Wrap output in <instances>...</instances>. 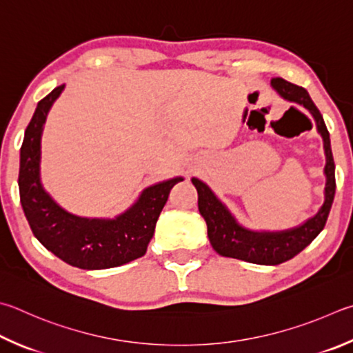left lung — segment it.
I'll return each mask as SVG.
<instances>
[{"label":"left lung","instance_id":"1","mask_svg":"<svg viewBox=\"0 0 353 353\" xmlns=\"http://www.w3.org/2000/svg\"><path fill=\"white\" fill-rule=\"evenodd\" d=\"M272 86L281 97L304 106L315 119L316 130L321 134L325 154V188L324 203L318 213L301 225L283 230V232H252L242 227L230 213L228 208L214 196L207 183L193 177L191 182L197 190V205L202 217L207 222L208 239L216 253L225 258H234L261 265H278L292 259L321 233L330 213L335 197V162H333L330 137L324 119L313 103L304 88L287 81L281 77L272 79Z\"/></svg>","mask_w":353,"mask_h":353}]
</instances>
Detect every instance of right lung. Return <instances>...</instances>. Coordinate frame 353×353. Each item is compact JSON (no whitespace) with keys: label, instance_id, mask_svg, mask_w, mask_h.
I'll use <instances>...</instances> for the list:
<instances>
[{"label":"right lung","instance_id":"obj_1","mask_svg":"<svg viewBox=\"0 0 353 353\" xmlns=\"http://www.w3.org/2000/svg\"><path fill=\"white\" fill-rule=\"evenodd\" d=\"M65 85L38 101L20 151L21 207L32 233L49 252L72 267L101 270L142 258L154 234L160 211L182 177L145 188L137 202L115 219H88L68 213L44 191L40 179L41 134L48 112Z\"/></svg>","mask_w":353,"mask_h":353}]
</instances>
